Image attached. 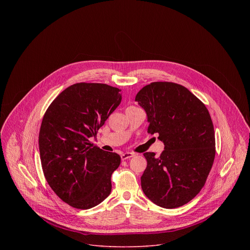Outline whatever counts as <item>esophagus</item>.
Instances as JSON below:
<instances>
[{
    "label": "esophagus",
    "mask_w": 250,
    "mask_h": 250,
    "mask_svg": "<svg viewBox=\"0 0 250 250\" xmlns=\"http://www.w3.org/2000/svg\"><path fill=\"white\" fill-rule=\"evenodd\" d=\"M133 156H134V153H132V152H125V153H123L121 155L122 160H126V159H129V158H131Z\"/></svg>",
    "instance_id": "obj_1"
}]
</instances>
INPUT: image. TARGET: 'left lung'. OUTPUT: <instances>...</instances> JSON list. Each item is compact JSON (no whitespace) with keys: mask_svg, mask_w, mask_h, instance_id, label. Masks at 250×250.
<instances>
[{"mask_svg":"<svg viewBox=\"0 0 250 250\" xmlns=\"http://www.w3.org/2000/svg\"><path fill=\"white\" fill-rule=\"evenodd\" d=\"M135 101L146 112L147 132L164 144L159 157L146 152L141 188L155 205L174 208L194 199L204 187L216 155V139L204 103L182 85L153 82Z\"/></svg>","mask_w":250,"mask_h":250,"instance_id":"8db88e82","label":"left lung"}]
</instances>
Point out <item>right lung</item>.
<instances>
[{"mask_svg": "<svg viewBox=\"0 0 250 250\" xmlns=\"http://www.w3.org/2000/svg\"><path fill=\"white\" fill-rule=\"evenodd\" d=\"M120 92L106 84L76 83L61 92L43 116L39 136L43 174L71 207L91 208L111 193L121 156L93 146L90 137L121 104Z\"/></svg>", "mask_w": 250, "mask_h": 250, "instance_id": "obj_1", "label": "right lung"}]
</instances>
